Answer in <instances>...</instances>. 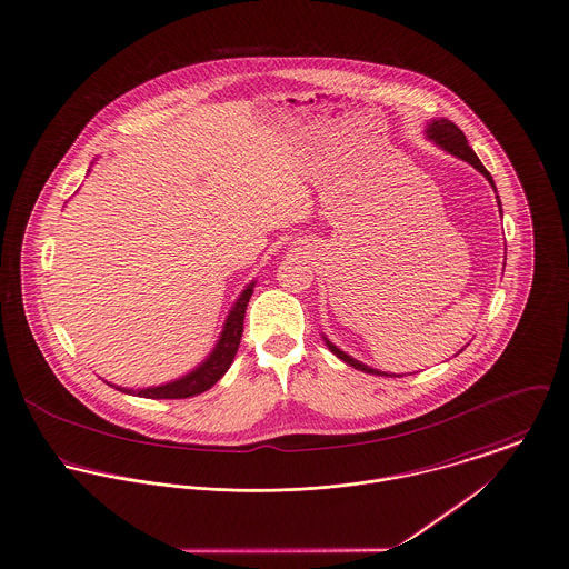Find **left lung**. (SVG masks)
Masks as SVG:
<instances>
[{
	"label": "left lung",
	"mask_w": 569,
	"mask_h": 569,
	"mask_svg": "<svg viewBox=\"0 0 569 569\" xmlns=\"http://www.w3.org/2000/svg\"><path fill=\"white\" fill-rule=\"evenodd\" d=\"M423 134H426V139H428V141H432V143H435L437 148H441L443 152L457 156V158H461V160L469 162L473 169H478V171L489 180V184H491V187H493V191H496V182H493L491 173L485 169V164L478 160V156L473 154V150L467 146L466 134L461 132V128H457L452 121H448V119H443V117H441V119H432V121H428V126H426ZM496 198H500V196H496ZM498 207H502V204H500V200H498ZM500 212H502V208H500ZM323 341H326L328 350H330L335 357H339L341 361L348 362V365H350V367H355V369H361L365 373L398 376V373H387V371L373 369V367H369V365H365V362L352 359V357H350V355H346L341 348H337L328 337H323Z\"/></svg>",
	"instance_id": "8db88e82"
}]
</instances>
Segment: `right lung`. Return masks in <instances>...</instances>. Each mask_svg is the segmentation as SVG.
<instances>
[{"label": "right lung", "instance_id": "1", "mask_svg": "<svg viewBox=\"0 0 569 569\" xmlns=\"http://www.w3.org/2000/svg\"><path fill=\"white\" fill-rule=\"evenodd\" d=\"M254 287H257V280H252L241 291V296L237 298V302L232 305V309L223 321V328H221V335H219L214 348L210 350L207 359L200 362L196 369H191L189 373H184V376H180L171 382H164V385H158V387H146V389H126V387H114L110 382L108 385L123 391V393L139 396V398H150V400H182V398L204 393L230 369V365L234 361V355L239 350L241 335H243V317H246L248 302L254 293Z\"/></svg>", "mask_w": 569, "mask_h": 569}]
</instances>
